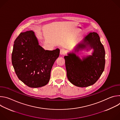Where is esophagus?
<instances>
[{
	"label": "esophagus",
	"instance_id": "1",
	"mask_svg": "<svg viewBox=\"0 0 120 120\" xmlns=\"http://www.w3.org/2000/svg\"><path fill=\"white\" fill-rule=\"evenodd\" d=\"M66 53V51L65 49H61L60 50V55H65Z\"/></svg>",
	"mask_w": 120,
	"mask_h": 120
}]
</instances>
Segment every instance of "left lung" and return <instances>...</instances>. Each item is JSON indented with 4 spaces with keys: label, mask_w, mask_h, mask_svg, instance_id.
I'll list each match as a JSON object with an SVG mask.
<instances>
[{
    "label": "left lung",
    "mask_w": 120,
    "mask_h": 120,
    "mask_svg": "<svg viewBox=\"0 0 120 120\" xmlns=\"http://www.w3.org/2000/svg\"><path fill=\"white\" fill-rule=\"evenodd\" d=\"M86 46L94 49L92 56L81 60L73 53L64 57L68 79L78 87H85L94 84L105 69V50L97 33H90L76 50L78 51L86 48Z\"/></svg>",
    "instance_id": "left-lung-1"
}]
</instances>
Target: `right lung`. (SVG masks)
Wrapping results in <instances>:
<instances>
[{"mask_svg":"<svg viewBox=\"0 0 120 120\" xmlns=\"http://www.w3.org/2000/svg\"><path fill=\"white\" fill-rule=\"evenodd\" d=\"M60 50H44L39 45L34 32L21 33L14 41L12 63L19 79L27 86L38 88L49 82L52 67Z\"/></svg>","mask_w":120,"mask_h":120,"instance_id":"1","label":"right lung"}]
</instances>
